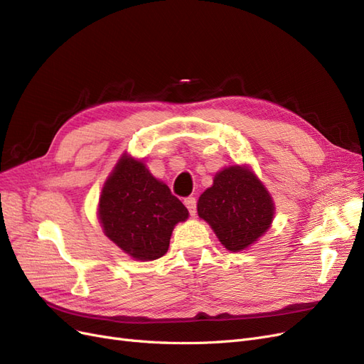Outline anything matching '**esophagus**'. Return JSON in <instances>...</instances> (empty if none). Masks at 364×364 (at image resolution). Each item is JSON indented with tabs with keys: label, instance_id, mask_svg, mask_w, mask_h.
<instances>
[{
	"label": "esophagus",
	"instance_id": "1",
	"mask_svg": "<svg viewBox=\"0 0 364 364\" xmlns=\"http://www.w3.org/2000/svg\"><path fill=\"white\" fill-rule=\"evenodd\" d=\"M183 203H185V206L188 208V211H190V214L191 215H196V208H197V200H196V197H186V199L183 200Z\"/></svg>",
	"mask_w": 364,
	"mask_h": 364
}]
</instances>
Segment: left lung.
I'll return each mask as SVG.
<instances>
[{
  "label": "left lung",
  "instance_id": "left-lung-1",
  "mask_svg": "<svg viewBox=\"0 0 364 364\" xmlns=\"http://www.w3.org/2000/svg\"><path fill=\"white\" fill-rule=\"evenodd\" d=\"M199 217L211 225L222 245L232 252L250 246L270 228L272 197L247 168H225L197 203Z\"/></svg>",
  "mask_w": 364,
  "mask_h": 364
}]
</instances>
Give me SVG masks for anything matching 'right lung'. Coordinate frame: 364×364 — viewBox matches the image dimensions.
Instances as JSON below:
<instances>
[{
    "mask_svg": "<svg viewBox=\"0 0 364 364\" xmlns=\"http://www.w3.org/2000/svg\"><path fill=\"white\" fill-rule=\"evenodd\" d=\"M98 218L119 249L149 261L168 250L173 228L188 218V209L144 164L124 155L103 186Z\"/></svg>",
    "mask_w": 364,
    "mask_h": 364,
    "instance_id": "obj_1",
    "label": "right lung"
}]
</instances>
